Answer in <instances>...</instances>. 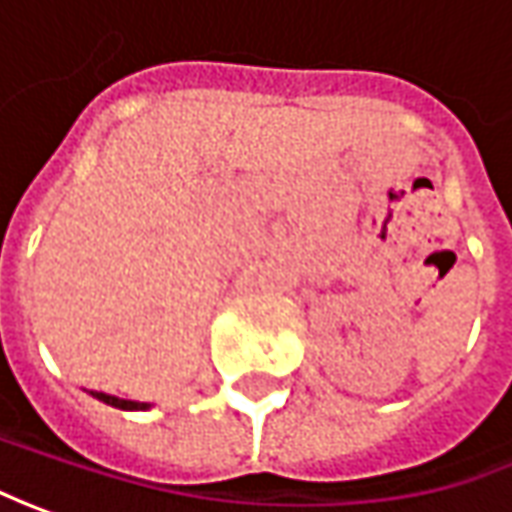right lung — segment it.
I'll use <instances>...</instances> for the list:
<instances>
[{"label": "right lung", "mask_w": 512, "mask_h": 512, "mask_svg": "<svg viewBox=\"0 0 512 512\" xmlns=\"http://www.w3.org/2000/svg\"><path fill=\"white\" fill-rule=\"evenodd\" d=\"M90 397H96L98 402H107V405H113V408H121V411H147V408H152L150 402L121 399V397H113V394H104V391H90Z\"/></svg>", "instance_id": "obj_1"}]
</instances>
